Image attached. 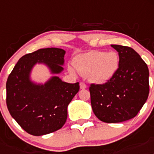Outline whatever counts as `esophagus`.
<instances>
[{
	"label": "esophagus",
	"mask_w": 154,
	"mask_h": 154,
	"mask_svg": "<svg viewBox=\"0 0 154 154\" xmlns=\"http://www.w3.org/2000/svg\"><path fill=\"white\" fill-rule=\"evenodd\" d=\"M87 88L86 84L84 83V82H80V89H85Z\"/></svg>",
	"instance_id": "34e87169"
}]
</instances>
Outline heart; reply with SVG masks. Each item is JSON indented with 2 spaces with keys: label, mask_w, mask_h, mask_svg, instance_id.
I'll list each match as a JSON object with an SVG mask.
<instances>
[{
  "label": "heart",
  "mask_w": 154,
  "mask_h": 154,
  "mask_svg": "<svg viewBox=\"0 0 154 154\" xmlns=\"http://www.w3.org/2000/svg\"><path fill=\"white\" fill-rule=\"evenodd\" d=\"M119 56L116 51H103L92 50L75 57L73 65L69 66V72L88 76L89 81L95 84L103 85L113 78L119 68Z\"/></svg>",
  "instance_id": "b5f03b06"
}]
</instances>
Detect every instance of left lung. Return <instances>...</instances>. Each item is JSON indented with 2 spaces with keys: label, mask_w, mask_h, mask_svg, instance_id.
<instances>
[{
  "label": "left lung",
  "mask_w": 154,
  "mask_h": 154,
  "mask_svg": "<svg viewBox=\"0 0 154 154\" xmlns=\"http://www.w3.org/2000/svg\"><path fill=\"white\" fill-rule=\"evenodd\" d=\"M119 68L112 79L89 87L92 111L99 120L116 123L135 117L149 96V69L132 48L112 45Z\"/></svg>",
  "instance_id": "1"
}]
</instances>
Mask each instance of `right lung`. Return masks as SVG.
<instances>
[{
    "instance_id": "right-lung-1",
    "label": "right lung",
    "mask_w": 154,
    "mask_h": 154,
    "mask_svg": "<svg viewBox=\"0 0 154 154\" xmlns=\"http://www.w3.org/2000/svg\"><path fill=\"white\" fill-rule=\"evenodd\" d=\"M65 51L58 48H42L21 57L6 83L7 106L23 130L42 136L59 130L67 119L68 106L79 90V83L63 82L57 75L64 70ZM44 64L53 76L40 84L31 79V72Z\"/></svg>"
}]
</instances>
